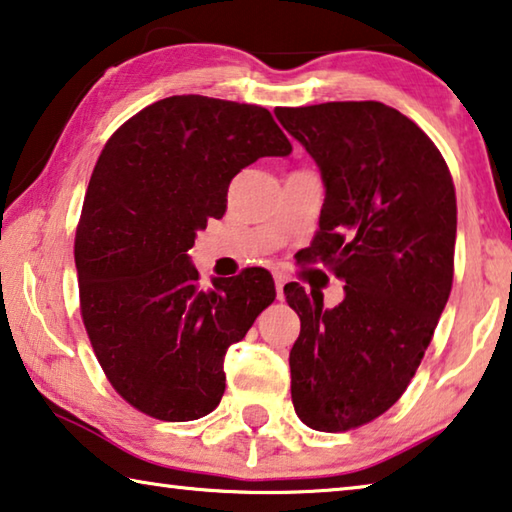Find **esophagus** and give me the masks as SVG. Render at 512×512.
<instances>
[{
  "label": "esophagus",
  "mask_w": 512,
  "mask_h": 512,
  "mask_svg": "<svg viewBox=\"0 0 512 512\" xmlns=\"http://www.w3.org/2000/svg\"><path fill=\"white\" fill-rule=\"evenodd\" d=\"M285 282L287 278L282 273H275V291H278V298H285Z\"/></svg>",
  "instance_id": "1"
}]
</instances>
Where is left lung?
<instances>
[{"instance_id":"obj_1","label":"left lung","mask_w":512,"mask_h":512,"mask_svg":"<svg viewBox=\"0 0 512 512\" xmlns=\"http://www.w3.org/2000/svg\"><path fill=\"white\" fill-rule=\"evenodd\" d=\"M326 186L307 259L342 278L344 300L285 287L300 319L291 401L305 426L351 431L401 399L451 294L456 189L435 143L383 102L275 109Z\"/></svg>"}]
</instances>
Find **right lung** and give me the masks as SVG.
<instances>
[{
  "label": "right lung",
  "instance_id": "add662e5",
  "mask_svg": "<svg viewBox=\"0 0 512 512\" xmlns=\"http://www.w3.org/2000/svg\"><path fill=\"white\" fill-rule=\"evenodd\" d=\"M291 143L264 107L173 95L104 145L81 209L75 264L81 319L123 399L161 421L212 412L227 348L275 298L269 271L198 285L189 250L227 209V186Z\"/></svg>",
  "mask_w": 512,
  "mask_h": 512
}]
</instances>
